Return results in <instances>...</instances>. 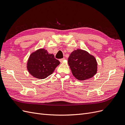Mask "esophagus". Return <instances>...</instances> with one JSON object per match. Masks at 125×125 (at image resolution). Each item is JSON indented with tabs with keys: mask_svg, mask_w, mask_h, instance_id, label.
<instances>
[{
	"mask_svg": "<svg viewBox=\"0 0 125 125\" xmlns=\"http://www.w3.org/2000/svg\"><path fill=\"white\" fill-rule=\"evenodd\" d=\"M66 59V58H62V59H60V60H59V61L61 62H62L63 60H65Z\"/></svg>",
	"mask_w": 125,
	"mask_h": 125,
	"instance_id": "esophagus-1",
	"label": "esophagus"
}]
</instances>
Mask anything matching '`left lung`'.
<instances>
[{"label": "left lung", "mask_w": 125, "mask_h": 125, "mask_svg": "<svg viewBox=\"0 0 125 125\" xmlns=\"http://www.w3.org/2000/svg\"><path fill=\"white\" fill-rule=\"evenodd\" d=\"M68 63L73 76L78 80L92 78L97 71V63L94 56L88 52L78 49L70 55Z\"/></svg>", "instance_id": "1"}]
</instances>
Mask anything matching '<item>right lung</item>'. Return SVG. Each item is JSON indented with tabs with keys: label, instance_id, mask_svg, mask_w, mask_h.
<instances>
[{
	"label": "right lung",
	"instance_id": "obj_1",
	"mask_svg": "<svg viewBox=\"0 0 125 125\" xmlns=\"http://www.w3.org/2000/svg\"><path fill=\"white\" fill-rule=\"evenodd\" d=\"M60 62L49 54L47 50L41 48L33 52L28 59L26 67L33 77L44 79L52 73Z\"/></svg>",
	"mask_w": 125,
	"mask_h": 125
}]
</instances>
